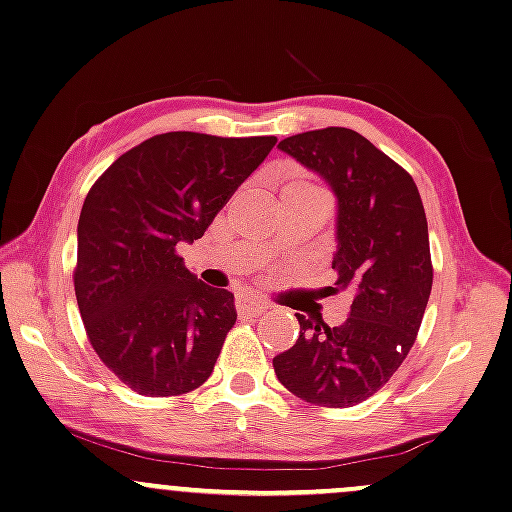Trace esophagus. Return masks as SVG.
I'll use <instances>...</instances> for the list:
<instances>
[{"label":"esophagus","instance_id":"1","mask_svg":"<svg viewBox=\"0 0 512 512\" xmlns=\"http://www.w3.org/2000/svg\"><path fill=\"white\" fill-rule=\"evenodd\" d=\"M267 307H269L267 302L257 300V297H252V295H238V300H236L238 314H245V316H260Z\"/></svg>","mask_w":512,"mask_h":512}]
</instances>
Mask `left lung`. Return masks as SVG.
Masks as SVG:
<instances>
[{
	"instance_id": "8db88e82",
	"label": "left lung",
	"mask_w": 512,
	"mask_h": 512,
	"mask_svg": "<svg viewBox=\"0 0 512 512\" xmlns=\"http://www.w3.org/2000/svg\"><path fill=\"white\" fill-rule=\"evenodd\" d=\"M319 174L338 198L335 286L354 302L342 326L300 321L288 352L274 357L281 385L328 409L361 404L411 352L432 290L428 219L411 174L347 127L302 132L278 144Z\"/></svg>"
}]
</instances>
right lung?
<instances>
[{
	"instance_id": "add662e5",
	"label": "right lung",
	"mask_w": 512,
	"mask_h": 512,
	"mask_svg": "<svg viewBox=\"0 0 512 512\" xmlns=\"http://www.w3.org/2000/svg\"><path fill=\"white\" fill-rule=\"evenodd\" d=\"M274 144L158 134L89 189L77 224V307L94 352L134 392L177 397L210 378L236 323L234 295L198 281L177 243L205 234Z\"/></svg>"
}]
</instances>
